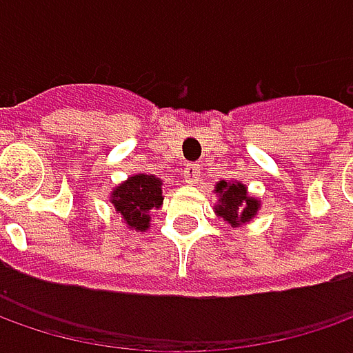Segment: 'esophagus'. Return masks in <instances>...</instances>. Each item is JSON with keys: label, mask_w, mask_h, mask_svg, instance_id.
I'll return each instance as SVG.
<instances>
[{"label": "esophagus", "mask_w": 353, "mask_h": 353, "mask_svg": "<svg viewBox=\"0 0 353 353\" xmlns=\"http://www.w3.org/2000/svg\"><path fill=\"white\" fill-rule=\"evenodd\" d=\"M198 176H200V169H198V165L188 163V165L184 167V181H186V183L194 184L198 181Z\"/></svg>", "instance_id": "obj_1"}]
</instances>
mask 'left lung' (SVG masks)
<instances>
[{"label":"left lung","mask_w":353,"mask_h":353,"mask_svg":"<svg viewBox=\"0 0 353 353\" xmlns=\"http://www.w3.org/2000/svg\"><path fill=\"white\" fill-rule=\"evenodd\" d=\"M216 192L220 194V204L216 206V212L228 224H245L255 216V212L259 208V202L255 198L248 196V188L241 183L222 181L216 184Z\"/></svg>","instance_id":"left-lung-1"}]
</instances>
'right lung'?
Instances as JSON below:
<instances>
[{
    "label": "right lung",
    "instance_id": "right-lung-1",
    "mask_svg": "<svg viewBox=\"0 0 353 353\" xmlns=\"http://www.w3.org/2000/svg\"><path fill=\"white\" fill-rule=\"evenodd\" d=\"M161 181L153 174H135L117 186L112 204L121 214L125 224L135 230L149 228V214L163 204Z\"/></svg>",
    "mask_w": 353,
    "mask_h": 353
}]
</instances>
